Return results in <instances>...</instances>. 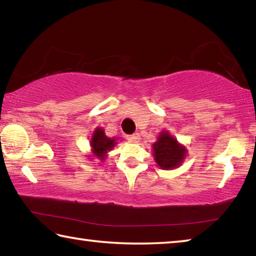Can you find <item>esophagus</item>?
Returning a JSON list of instances; mask_svg holds the SVG:
<instances>
[{
    "label": "esophagus",
    "instance_id": "esophagus-1",
    "mask_svg": "<svg viewBox=\"0 0 256 256\" xmlns=\"http://www.w3.org/2000/svg\"><path fill=\"white\" fill-rule=\"evenodd\" d=\"M128 141L134 142V144H138V142H140L141 136L138 133H134V134H132V136H128Z\"/></svg>",
    "mask_w": 256,
    "mask_h": 256
}]
</instances>
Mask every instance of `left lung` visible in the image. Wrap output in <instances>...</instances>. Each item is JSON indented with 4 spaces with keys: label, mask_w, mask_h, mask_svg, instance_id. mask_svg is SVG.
Returning <instances> with one entry per match:
<instances>
[{
    "label": "left lung",
    "mask_w": 256,
    "mask_h": 256,
    "mask_svg": "<svg viewBox=\"0 0 256 256\" xmlns=\"http://www.w3.org/2000/svg\"><path fill=\"white\" fill-rule=\"evenodd\" d=\"M152 156L158 166L164 170L178 168L188 156L186 146L180 144L168 131L159 133L157 141L152 144Z\"/></svg>",
    "instance_id": "1"
}]
</instances>
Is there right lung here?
Returning <instances> with one entry per match:
<instances>
[{
  "label": "right lung",
  "instance_id": "1",
  "mask_svg": "<svg viewBox=\"0 0 256 256\" xmlns=\"http://www.w3.org/2000/svg\"><path fill=\"white\" fill-rule=\"evenodd\" d=\"M120 138H108L105 134V130L102 128H96L90 138V148L92 152L88 154V159L97 158L100 162H104L107 158V154L114 149L118 144Z\"/></svg>",
  "mask_w": 256,
  "mask_h": 256
}]
</instances>
